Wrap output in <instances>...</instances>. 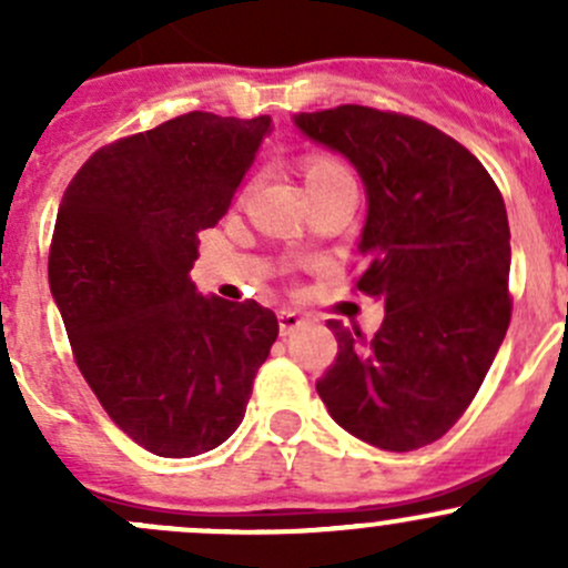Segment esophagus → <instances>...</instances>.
Listing matches in <instances>:
<instances>
[{
	"mask_svg": "<svg viewBox=\"0 0 568 568\" xmlns=\"http://www.w3.org/2000/svg\"><path fill=\"white\" fill-rule=\"evenodd\" d=\"M277 321H280V335H291V332L300 329V326L305 324V318H302L296 311H291V307L280 311L277 313Z\"/></svg>",
	"mask_w": 568,
	"mask_h": 568,
	"instance_id": "34e87169",
	"label": "esophagus"
}]
</instances>
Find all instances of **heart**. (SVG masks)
I'll use <instances>...</instances> for the list:
<instances>
[{
  "mask_svg": "<svg viewBox=\"0 0 568 568\" xmlns=\"http://www.w3.org/2000/svg\"><path fill=\"white\" fill-rule=\"evenodd\" d=\"M302 175H305V186L311 194L332 186V183L352 181L348 170L335 156H326V153H307L302 159Z\"/></svg>",
  "mask_w": 568,
  "mask_h": 568,
  "instance_id": "obj_1",
  "label": "heart"
}]
</instances>
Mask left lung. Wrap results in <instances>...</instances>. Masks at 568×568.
<instances>
[{
  "instance_id": "1",
  "label": "left lung",
  "mask_w": 568,
  "mask_h": 568,
  "mask_svg": "<svg viewBox=\"0 0 568 568\" xmlns=\"http://www.w3.org/2000/svg\"><path fill=\"white\" fill-rule=\"evenodd\" d=\"M368 192L354 288L385 305L374 337L326 321L337 357L316 382L332 420L382 450L437 443L473 404L511 324V231L484 164L445 131L343 104L296 114Z\"/></svg>"
}]
</instances>
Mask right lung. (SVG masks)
Instances as JSON below:
<instances>
[{
	"instance_id": "1",
	"label": "right lung",
	"mask_w": 568,
	"mask_h": 568,
	"mask_svg": "<svg viewBox=\"0 0 568 568\" xmlns=\"http://www.w3.org/2000/svg\"><path fill=\"white\" fill-rule=\"evenodd\" d=\"M268 131V114H178L99 148L57 211L49 285L73 359L114 426L164 459L236 432L277 341L268 307L200 296L189 277Z\"/></svg>"
}]
</instances>
